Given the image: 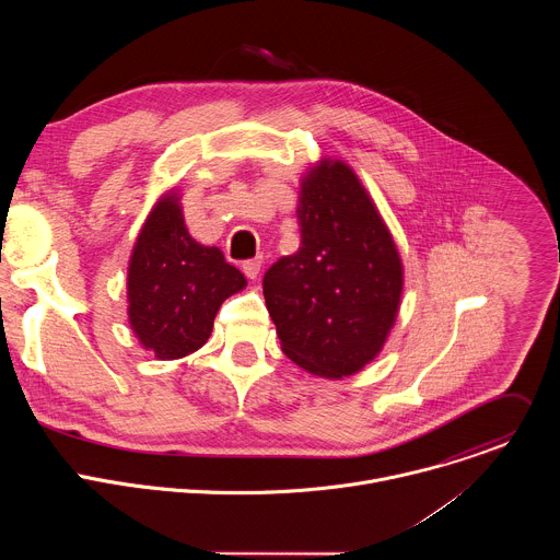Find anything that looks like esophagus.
I'll list each match as a JSON object with an SVG mask.
<instances>
[{
    "label": "esophagus",
    "instance_id": "1",
    "mask_svg": "<svg viewBox=\"0 0 560 560\" xmlns=\"http://www.w3.org/2000/svg\"><path fill=\"white\" fill-rule=\"evenodd\" d=\"M261 266H264V259L261 257H255V259H248L242 264V270L248 279H257L259 272H261Z\"/></svg>",
    "mask_w": 560,
    "mask_h": 560
}]
</instances>
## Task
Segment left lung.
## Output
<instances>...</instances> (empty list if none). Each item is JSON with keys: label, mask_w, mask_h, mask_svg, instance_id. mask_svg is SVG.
Returning a JSON list of instances; mask_svg holds the SVG:
<instances>
[{"label": "left lung", "mask_w": 560, "mask_h": 560, "mask_svg": "<svg viewBox=\"0 0 560 560\" xmlns=\"http://www.w3.org/2000/svg\"><path fill=\"white\" fill-rule=\"evenodd\" d=\"M296 219L299 250L264 277L281 350L316 376L357 374L396 322L401 257L361 179L339 159L303 175Z\"/></svg>", "instance_id": "1"}]
</instances>
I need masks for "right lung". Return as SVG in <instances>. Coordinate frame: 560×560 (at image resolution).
I'll use <instances>...</instances> for the list:
<instances>
[{
  "mask_svg": "<svg viewBox=\"0 0 560 560\" xmlns=\"http://www.w3.org/2000/svg\"><path fill=\"white\" fill-rule=\"evenodd\" d=\"M126 288L135 337L156 359L173 361L208 341L221 303L246 288V277L219 248L195 242L171 190L139 230Z\"/></svg>",
  "mask_w": 560,
  "mask_h": 560,
  "instance_id": "add662e5",
  "label": "right lung"
}]
</instances>
